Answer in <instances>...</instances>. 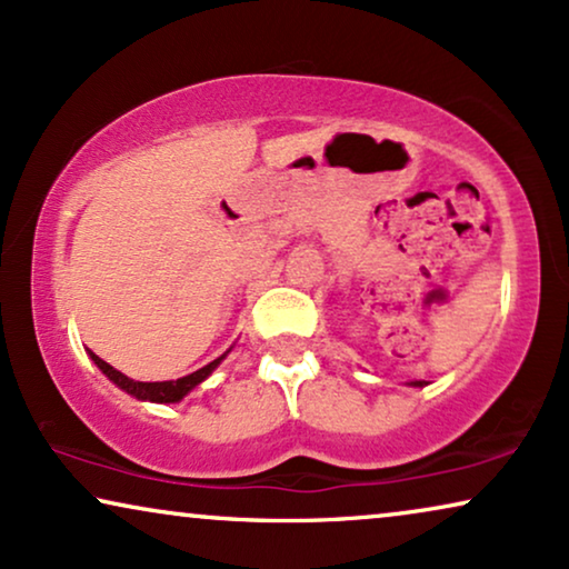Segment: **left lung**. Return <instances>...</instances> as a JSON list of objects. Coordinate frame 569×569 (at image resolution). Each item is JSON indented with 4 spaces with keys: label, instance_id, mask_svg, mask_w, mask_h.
Segmentation results:
<instances>
[{
    "label": "left lung",
    "instance_id": "8db88e82",
    "mask_svg": "<svg viewBox=\"0 0 569 569\" xmlns=\"http://www.w3.org/2000/svg\"><path fill=\"white\" fill-rule=\"evenodd\" d=\"M411 386H425V383H422V380H417V383H411Z\"/></svg>",
    "mask_w": 569,
    "mask_h": 569
}]
</instances>
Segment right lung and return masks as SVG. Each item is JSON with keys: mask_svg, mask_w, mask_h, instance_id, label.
Returning a JSON list of instances; mask_svg holds the SVG:
<instances>
[{"mask_svg": "<svg viewBox=\"0 0 569 569\" xmlns=\"http://www.w3.org/2000/svg\"><path fill=\"white\" fill-rule=\"evenodd\" d=\"M90 357H92V362H96L98 368L103 370L106 376L111 378L116 386L123 388V391L131 393V396H137V399L154 401V403H176V401H181L186 393L193 391V388H197V386L201 383V380H207L209 376H212V370L224 360V355L217 357L214 362H209V365H204V368H201V370L191 372V376L178 378V380H162V383H142V380H131V378L123 376V372L111 368V365H108L106 360H100L98 355L90 352Z\"/></svg>", "mask_w": 569, "mask_h": 569, "instance_id": "obj_1", "label": "right lung"}]
</instances>
